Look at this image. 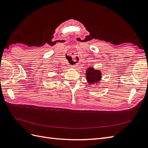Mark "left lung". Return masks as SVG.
<instances>
[{
	"label": "left lung",
	"instance_id": "8db88e82",
	"mask_svg": "<svg viewBox=\"0 0 148 148\" xmlns=\"http://www.w3.org/2000/svg\"><path fill=\"white\" fill-rule=\"evenodd\" d=\"M86 72V79L88 83L93 84L99 82L101 78V71L94 69L93 68H90L87 69Z\"/></svg>",
	"mask_w": 148,
	"mask_h": 148
}]
</instances>
